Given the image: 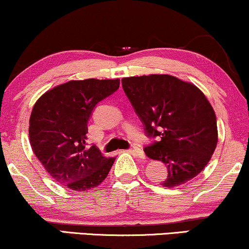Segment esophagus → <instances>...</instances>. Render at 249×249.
<instances>
[{
  "label": "esophagus",
  "instance_id": "34e87169",
  "mask_svg": "<svg viewBox=\"0 0 249 249\" xmlns=\"http://www.w3.org/2000/svg\"><path fill=\"white\" fill-rule=\"evenodd\" d=\"M128 152H131L132 154H134L135 156H138L141 160H143L144 157H146V155H144V153H143V150L140 149L139 147H133L131 150H128Z\"/></svg>",
  "mask_w": 249,
  "mask_h": 249
}]
</instances>
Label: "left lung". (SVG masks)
Segmentation results:
<instances>
[{
    "label": "left lung",
    "mask_w": 249,
    "mask_h": 249,
    "mask_svg": "<svg viewBox=\"0 0 249 249\" xmlns=\"http://www.w3.org/2000/svg\"><path fill=\"white\" fill-rule=\"evenodd\" d=\"M122 85L148 137L160 138L143 150L166 165L162 186L172 188L196 177L218 141L216 115L206 95L170 74L123 78Z\"/></svg>",
    "instance_id": "1"
}]
</instances>
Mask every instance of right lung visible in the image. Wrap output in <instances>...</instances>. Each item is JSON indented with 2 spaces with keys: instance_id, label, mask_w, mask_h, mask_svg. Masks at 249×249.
I'll list each match as a JSON object with an SVG mask.
<instances>
[{
  "instance_id": "add662e5",
  "label": "right lung",
  "mask_w": 249,
  "mask_h": 249,
  "mask_svg": "<svg viewBox=\"0 0 249 249\" xmlns=\"http://www.w3.org/2000/svg\"><path fill=\"white\" fill-rule=\"evenodd\" d=\"M118 87L119 79L71 80L47 90L36 102L30 117V143L58 184L86 192L107 178L116 159L87 146V123L97 103Z\"/></svg>"
}]
</instances>
